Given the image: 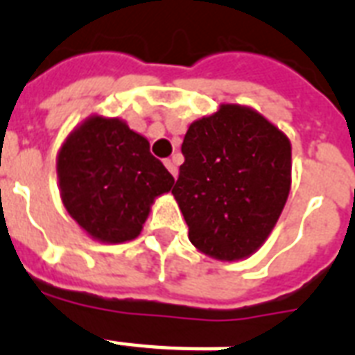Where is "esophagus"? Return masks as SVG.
I'll use <instances>...</instances> for the list:
<instances>
[{"label": "esophagus", "mask_w": 355, "mask_h": 355, "mask_svg": "<svg viewBox=\"0 0 355 355\" xmlns=\"http://www.w3.org/2000/svg\"><path fill=\"white\" fill-rule=\"evenodd\" d=\"M164 164H166L167 171L171 173L173 177L177 178V175H178V169H177V166H175V162H173V160H166V162H164Z\"/></svg>", "instance_id": "34e87169"}]
</instances>
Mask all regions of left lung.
<instances>
[{
	"label": "left lung",
	"instance_id": "left-lung-1",
	"mask_svg": "<svg viewBox=\"0 0 355 355\" xmlns=\"http://www.w3.org/2000/svg\"><path fill=\"white\" fill-rule=\"evenodd\" d=\"M173 197L199 252L221 261L254 254L291 189V141L254 108L219 105L189 125Z\"/></svg>",
	"mask_w": 355,
	"mask_h": 355
}]
</instances>
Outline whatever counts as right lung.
Here are the masks:
<instances>
[{"mask_svg": "<svg viewBox=\"0 0 355 355\" xmlns=\"http://www.w3.org/2000/svg\"><path fill=\"white\" fill-rule=\"evenodd\" d=\"M57 177L69 216L92 239L110 245L136 239L150 205L175 184L147 138L123 119L97 114L64 139Z\"/></svg>", "mask_w": 355, "mask_h": 355, "instance_id": "1", "label": "right lung"}]
</instances>
